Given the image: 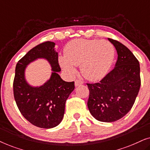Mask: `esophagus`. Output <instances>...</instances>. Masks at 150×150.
Listing matches in <instances>:
<instances>
[{
	"instance_id": "obj_1",
	"label": "esophagus",
	"mask_w": 150,
	"mask_h": 150,
	"mask_svg": "<svg viewBox=\"0 0 150 150\" xmlns=\"http://www.w3.org/2000/svg\"><path fill=\"white\" fill-rule=\"evenodd\" d=\"M83 82L81 81H79V80H76V81H75V86L76 87H79V86L83 85Z\"/></svg>"
}]
</instances>
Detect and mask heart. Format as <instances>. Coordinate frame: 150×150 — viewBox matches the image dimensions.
I'll use <instances>...</instances> for the list:
<instances>
[{
    "mask_svg": "<svg viewBox=\"0 0 150 150\" xmlns=\"http://www.w3.org/2000/svg\"><path fill=\"white\" fill-rule=\"evenodd\" d=\"M115 49L106 40L75 39L65 47V55L59 57L62 69L69 75L76 73V65L86 79L96 81L104 76L112 66Z\"/></svg>",
    "mask_w": 150,
    "mask_h": 150,
    "instance_id": "heart-1",
    "label": "heart"
}]
</instances>
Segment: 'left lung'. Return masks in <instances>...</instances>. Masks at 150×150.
Returning <instances> with one entry per match:
<instances>
[{
  "label": "left lung",
  "instance_id": "left-lung-1",
  "mask_svg": "<svg viewBox=\"0 0 150 150\" xmlns=\"http://www.w3.org/2000/svg\"><path fill=\"white\" fill-rule=\"evenodd\" d=\"M117 53L114 69L99 83L87 84L90 113L103 122L122 118L134 104L141 86L140 65L133 53L118 41L108 38Z\"/></svg>",
  "mask_w": 150,
  "mask_h": 150
}]
</instances>
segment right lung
I'll return each instance as SVG.
<instances>
[{
	"mask_svg": "<svg viewBox=\"0 0 150 150\" xmlns=\"http://www.w3.org/2000/svg\"><path fill=\"white\" fill-rule=\"evenodd\" d=\"M55 43L46 42L28 51L16 67L13 95L24 117L39 128H52L60 124L65 112V102L74 89V82H65L59 74L58 52ZM44 58L51 65L50 79L40 86H30L25 77V68L30 62Z\"/></svg>",
	"mask_w": 150,
	"mask_h": 150,
	"instance_id": "add662e5",
	"label": "right lung"
}]
</instances>
